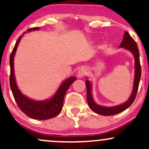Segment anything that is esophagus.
Returning <instances> with one entry per match:
<instances>
[{
  "mask_svg": "<svg viewBox=\"0 0 149 149\" xmlns=\"http://www.w3.org/2000/svg\"><path fill=\"white\" fill-rule=\"evenodd\" d=\"M86 74H87V69L84 67L80 68V69L78 70V73H77L78 77H79V78H82V77L85 76Z\"/></svg>",
  "mask_w": 149,
  "mask_h": 149,
  "instance_id": "34e87169",
  "label": "esophagus"
}]
</instances>
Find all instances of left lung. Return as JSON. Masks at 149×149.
Here are the masks:
<instances>
[{"mask_svg": "<svg viewBox=\"0 0 149 149\" xmlns=\"http://www.w3.org/2000/svg\"><path fill=\"white\" fill-rule=\"evenodd\" d=\"M120 47H124V48L130 51L133 54V55H134L135 61V76L134 86H133V90L132 92L131 96L127 102H125L124 104H121V105H118L113 107H105L98 105V104L95 103V101L93 100V98H92L91 92V83H90V82L88 80L85 81V85H86L87 88V100H88L89 107L95 113H97L100 114V115L102 116H112L123 111L127 109V108H129L132 105V104L133 103L135 98H136V94H137V90L138 88H139L140 78H141V75L139 49H138L136 42L130 36V35L127 31H126L124 34L123 40L122 42L120 45Z\"/></svg>", "mask_w": 149, "mask_h": 149, "instance_id": "1", "label": "left lung"}]
</instances>
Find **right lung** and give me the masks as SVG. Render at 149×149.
Here are the masks:
<instances>
[{"label":"right lung","mask_w":149,"mask_h":149,"mask_svg":"<svg viewBox=\"0 0 149 149\" xmlns=\"http://www.w3.org/2000/svg\"><path fill=\"white\" fill-rule=\"evenodd\" d=\"M38 27H33V28L27 30V31L38 30ZM22 36H19L17 40L16 44H15L10 57V85L13 97H14L20 110L24 113L26 115L30 117L31 118L37 120L50 119L53 117H55L61 111L66 92L70 85L77 79L74 76L70 77L68 79H66L60 85L57 91L56 92L55 95L50 100L45 101H34L24 96L20 92L17 85L14 73V57L17 50V47L21 40Z\"/></svg>","instance_id":"add662e5"}]
</instances>
